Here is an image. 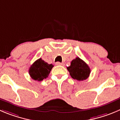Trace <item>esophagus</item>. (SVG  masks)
I'll list each match as a JSON object with an SVG mask.
<instances>
[{"mask_svg":"<svg viewBox=\"0 0 120 120\" xmlns=\"http://www.w3.org/2000/svg\"><path fill=\"white\" fill-rule=\"evenodd\" d=\"M56 65H60V66H64V64L63 63H60V62H56Z\"/></svg>","mask_w":120,"mask_h":120,"instance_id":"obj_1","label":"esophagus"}]
</instances>
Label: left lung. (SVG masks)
<instances>
[{
    "label": "left lung",
    "mask_w": 120,
    "mask_h": 120,
    "mask_svg": "<svg viewBox=\"0 0 120 120\" xmlns=\"http://www.w3.org/2000/svg\"><path fill=\"white\" fill-rule=\"evenodd\" d=\"M67 69L73 79L82 81L86 80L90 73V69L88 64L79 57L73 60L70 66Z\"/></svg>",
    "instance_id": "left-lung-1"
}]
</instances>
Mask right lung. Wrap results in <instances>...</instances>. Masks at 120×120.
<instances>
[{"mask_svg":"<svg viewBox=\"0 0 120 120\" xmlns=\"http://www.w3.org/2000/svg\"><path fill=\"white\" fill-rule=\"evenodd\" d=\"M53 67L52 64H48L40 58L31 66L29 74L33 80L41 81L47 78Z\"/></svg>","mask_w":120,"mask_h":120,"instance_id":"1","label":"right lung"}]
</instances>
